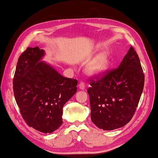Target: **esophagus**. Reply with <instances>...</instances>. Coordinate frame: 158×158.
Segmentation results:
<instances>
[{
	"label": "esophagus",
	"mask_w": 158,
	"mask_h": 158,
	"mask_svg": "<svg viewBox=\"0 0 158 158\" xmlns=\"http://www.w3.org/2000/svg\"><path fill=\"white\" fill-rule=\"evenodd\" d=\"M78 87L80 90H84L85 89V84H84L83 82H80Z\"/></svg>",
	"instance_id": "34e87169"
}]
</instances>
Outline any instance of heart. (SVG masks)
Masks as SVG:
<instances>
[{
  "instance_id": "b5f03b06",
  "label": "heart",
  "mask_w": 158,
  "mask_h": 158,
  "mask_svg": "<svg viewBox=\"0 0 158 158\" xmlns=\"http://www.w3.org/2000/svg\"><path fill=\"white\" fill-rule=\"evenodd\" d=\"M109 66V56L106 53H102L91 61L86 69V72L91 78H100L105 74Z\"/></svg>"
}]
</instances>
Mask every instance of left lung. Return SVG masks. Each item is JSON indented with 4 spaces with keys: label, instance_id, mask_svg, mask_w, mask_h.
Masks as SVG:
<instances>
[{
    "label": "left lung",
    "instance_id": "obj_1",
    "mask_svg": "<svg viewBox=\"0 0 158 158\" xmlns=\"http://www.w3.org/2000/svg\"><path fill=\"white\" fill-rule=\"evenodd\" d=\"M144 80L139 56L131 46L117 69L92 81L88 88L92 123L106 131L127 124L135 112Z\"/></svg>",
    "mask_w": 158,
    "mask_h": 158
}]
</instances>
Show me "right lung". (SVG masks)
I'll return each instance as SVG.
<instances>
[{"label":"right lung","mask_w":158,"mask_h":158,"mask_svg":"<svg viewBox=\"0 0 158 158\" xmlns=\"http://www.w3.org/2000/svg\"><path fill=\"white\" fill-rule=\"evenodd\" d=\"M45 51L28 48L19 57L13 78L14 96L29 127L50 133L62 124L64 105L77 91V80L65 78L42 61Z\"/></svg>","instance_id":"obj_1"}]
</instances>
